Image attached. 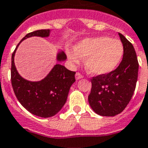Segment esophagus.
<instances>
[{
	"label": "esophagus",
	"instance_id": "34e87169",
	"mask_svg": "<svg viewBox=\"0 0 148 148\" xmlns=\"http://www.w3.org/2000/svg\"><path fill=\"white\" fill-rule=\"evenodd\" d=\"M82 78H83V75H82L81 73H76V74H75V79L78 80V79H82Z\"/></svg>",
	"mask_w": 148,
	"mask_h": 148
}]
</instances>
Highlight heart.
Segmentation results:
<instances>
[{"label":"heart","instance_id":"heart-1","mask_svg":"<svg viewBox=\"0 0 148 148\" xmlns=\"http://www.w3.org/2000/svg\"><path fill=\"white\" fill-rule=\"evenodd\" d=\"M67 56L73 64H79L81 58L86 70L92 75H106L114 71L122 59L124 47L121 41L108 36L84 39L73 49H67Z\"/></svg>","mask_w":148,"mask_h":148}]
</instances>
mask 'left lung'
Returning a JSON list of instances; mask_svg holds the SVG:
<instances>
[{"label":"left lung","mask_w":148,"mask_h":148,"mask_svg":"<svg viewBox=\"0 0 148 148\" xmlns=\"http://www.w3.org/2000/svg\"><path fill=\"white\" fill-rule=\"evenodd\" d=\"M119 35L124 47L121 63L110 73L91 79L88 102L101 116H114L123 112L132 99L138 80L139 64L134 47L122 34Z\"/></svg>","instance_id":"left-lung-1"}]
</instances>
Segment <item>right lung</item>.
Listing matches in <instances>:
<instances>
[{"label":"right lung","mask_w":148,"mask_h":148,"mask_svg":"<svg viewBox=\"0 0 148 148\" xmlns=\"http://www.w3.org/2000/svg\"><path fill=\"white\" fill-rule=\"evenodd\" d=\"M49 29H38L27 34L21 41L31 36H49ZM19 42L11 57V84L16 99L31 114L49 118L57 114L66 103L69 91L75 81V72L67 69L64 66L55 65L46 77L39 82H30L21 77L14 64V55ZM64 52L57 54L59 62L64 61Z\"/></svg>","instance_id":"right-lung-1"}]
</instances>
